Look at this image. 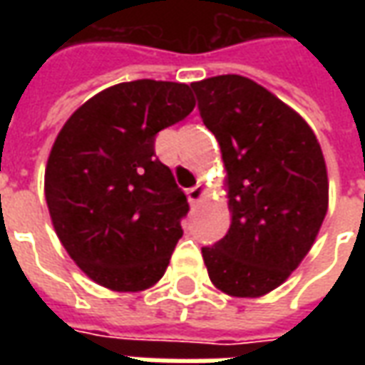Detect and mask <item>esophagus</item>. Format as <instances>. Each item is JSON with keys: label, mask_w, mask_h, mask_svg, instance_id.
Masks as SVG:
<instances>
[{"label": "esophagus", "mask_w": 365, "mask_h": 365, "mask_svg": "<svg viewBox=\"0 0 365 365\" xmlns=\"http://www.w3.org/2000/svg\"><path fill=\"white\" fill-rule=\"evenodd\" d=\"M207 187L203 185V183H197L195 187H191V190H187V199H190L191 205H195V203H199V201H203V199L207 197Z\"/></svg>", "instance_id": "esophagus-1"}]
</instances>
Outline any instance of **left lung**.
<instances>
[{
	"instance_id": "8db88e82",
	"label": "left lung",
	"mask_w": 365,
	"mask_h": 365,
	"mask_svg": "<svg viewBox=\"0 0 365 365\" xmlns=\"http://www.w3.org/2000/svg\"><path fill=\"white\" fill-rule=\"evenodd\" d=\"M191 88L221 146L230 229L201 248L209 277L230 297H262L303 262L329 209V175L313 128L264 86L238 74Z\"/></svg>"
}]
</instances>
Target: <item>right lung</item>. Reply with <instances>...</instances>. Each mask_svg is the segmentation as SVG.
Returning a JSON list of instances; mask_svg holds the SVG:
<instances>
[{
    "label": "right lung",
    "mask_w": 365,
    "mask_h": 365,
    "mask_svg": "<svg viewBox=\"0 0 365 365\" xmlns=\"http://www.w3.org/2000/svg\"><path fill=\"white\" fill-rule=\"evenodd\" d=\"M193 107L187 83H117L78 107L52 144V227L78 268L107 289L144 291L166 272L190 205L154 138Z\"/></svg>",
    "instance_id": "add662e5"
}]
</instances>
